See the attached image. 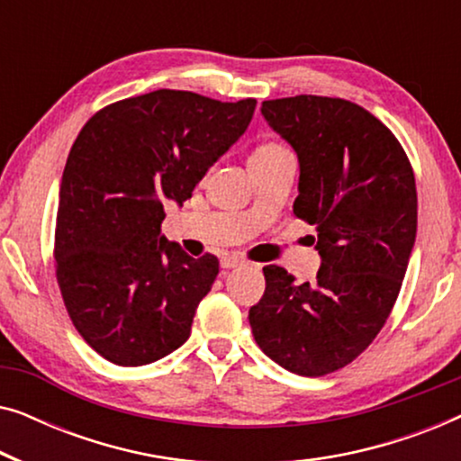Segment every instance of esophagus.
<instances>
[{"instance_id": "esophagus-1", "label": "esophagus", "mask_w": 461, "mask_h": 461, "mask_svg": "<svg viewBox=\"0 0 461 461\" xmlns=\"http://www.w3.org/2000/svg\"><path fill=\"white\" fill-rule=\"evenodd\" d=\"M220 264H222V268H239L245 264V258L237 256V254H226V256H222Z\"/></svg>"}]
</instances>
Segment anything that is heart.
Instances as JSON below:
<instances>
[{
  "instance_id": "obj_1",
  "label": "heart",
  "mask_w": 461,
  "mask_h": 461,
  "mask_svg": "<svg viewBox=\"0 0 461 461\" xmlns=\"http://www.w3.org/2000/svg\"><path fill=\"white\" fill-rule=\"evenodd\" d=\"M283 150H287L283 144L279 142H260L258 147L254 149V153H251V157H256V159H264V157H273V155H279L283 153Z\"/></svg>"
}]
</instances>
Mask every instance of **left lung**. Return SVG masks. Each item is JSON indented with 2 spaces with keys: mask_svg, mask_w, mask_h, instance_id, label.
<instances>
[{
  "mask_svg": "<svg viewBox=\"0 0 461 461\" xmlns=\"http://www.w3.org/2000/svg\"><path fill=\"white\" fill-rule=\"evenodd\" d=\"M262 115L298 153L294 213L317 226L321 268L314 283H295L264 267L251 333L292 374L327 375L374 342L399 298L418 230L413 167L393 131L350 100L300 94L264 100Z\"/></svg>",
  "mask_w": 461,
  "mask_h": 461,
  "instance_id": "left-lung-1",
  "label": "left lung"
}]
</instances>
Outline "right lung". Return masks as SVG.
Returning <instances> with one entry per match:
<instances>
[{
	"label": "right lung",
	"instance_id": "obj_1",
	"mask_svg": "<svg viewBox=\"0 0 461 461\" xmlns=\"http://www.w3.org/2000/svg\"><path fill=\"white\" fill-rule=\"evenodd\" d=\"M254 109V98L155 90L106 104L75 138L60 182L54 268L75 330L106 361L149 365L191 336L220 262L161 237L163 201L191 199Z\"/></svg>",
	"mask_w": 461,
	"mask_h": 461
}]
</instances>
